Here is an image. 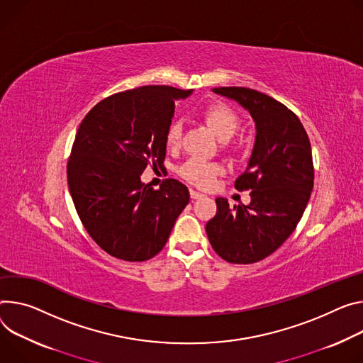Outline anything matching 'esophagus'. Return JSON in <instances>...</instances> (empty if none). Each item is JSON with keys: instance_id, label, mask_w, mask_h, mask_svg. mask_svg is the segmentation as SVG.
<instances>
[{"instance_id": "esophagus-1", "label": "esophagus", "mask_w": 363, "mask_h": 363, "mask_svg": "<svg viewBox=\"0 0 363 363\" xmlns=\"http://www.w3.org/2000/svg\"><path fill=\"white\" fill-rule=\"evenodd\" d=\"M189 195H191V199H192V200H199V199H201V196H204L201 192H199V191H194V189H191V191H189Z\"/></svg>"}]
</instances>
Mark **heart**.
<instances>
[{"mask_svg": "<svg viewBox=\"0 0 363 363\" xmlns=\"http://www.w3.org/2000/svg\"><path fill=\"white\" fill-rule=\"evenodd\" d=\"M207 125L214 131V135L225 142L232 139L240 127L239 116L233 108L225 104H211L201 113ZM182 138V124L174 120L167 130V145L177 147ZM221 172V164L217 162L206 160L203 157H189L178 168V174L182 179L199 188H207L213 184L214 178Z\"/></svg>", "mask_w": 363, "mask_h": 363, "instance_id": "1", "label": "heart"}]
</instances>
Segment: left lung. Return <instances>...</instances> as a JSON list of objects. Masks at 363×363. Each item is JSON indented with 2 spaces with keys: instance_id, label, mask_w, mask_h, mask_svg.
<instances>
[{
  "instance_id": "obj_1",
  "label": "left lung",
  "mask_w": 363,
  "mask_h": 363,
  "mask_svg": "<svg viewBox=\"0 0 363 363\" xmlns=\"http://www.w3.org/2000/svg\"><path fill=\"white\" fill-rule=\"evenodd\" d=\"M213 91L250 113L256 140L246 171L235 182L236 189L250 191V204L230 207L217 199L206 232L224 260L255 263L274 253L304 214L314 185L311 145L300 118L272 96L245 86Z\"/></svg>"
}]
</instances>
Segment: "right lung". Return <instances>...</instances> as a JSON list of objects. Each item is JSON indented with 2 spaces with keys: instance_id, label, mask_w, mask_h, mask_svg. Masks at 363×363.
Returning <instances> with one entry per match:
<instances>
[{
  "instance_id": "right-lung-1",
  "label": "right lung",
  "mask_w": 363,
  "mask_h": 363,
  "mask_svg": "<svg viewBox=\"0 0 363 363\" xmlns=\"http://www.w3.org/2000/svg\"><path fill=\"white\" fill-rule=\"evenodd\" d=\"M191 92L168 85L117 92L79 124L67 167L69 192L89 236L117 259L157 255L189 203L179 181L168 178L153 189L140 175L150 162L163 164L175 103Z\"/></svg>"
}]
</instances>
